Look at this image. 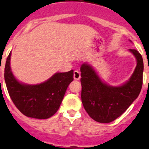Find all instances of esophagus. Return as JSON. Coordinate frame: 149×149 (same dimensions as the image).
<instances>
[{
	"label": "esophagus",
	"mask_w": 149,
	"mask_h": 149,
	"mask_svg": "<svg viewBox=\"0 0 149 149\" xmlns=\"http://www.w3.org/2000/svg\"><path fill=\"white\" fill-rule=\"evenodd\" d=\"M74 80H76V81L80 80V78H81V74H80V72H79L78 71H74Z\"/></svg>",
	"instance_id": "1"
}]
</instances>
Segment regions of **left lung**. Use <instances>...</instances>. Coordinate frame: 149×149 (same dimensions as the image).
Here are the masks:
<instances>
[{
    "mask_svg": "<svg viewBox=\"0 0 149 149\" xmlns=\"http://www.w3.org/2000/svg\"><path fill=\"white\" fill-rule=\"evenodd\" d=\"M128 51L136 59V65L130 78L119 86L104 82L90 63L81 65V100L84 109L96 122L109 123L116 119L140 93L144 68L143 57L136 50Z\"/></svg>",
    "mask_w": 149,
    "mask_h": 149,
    "instance_id": "8db88e82",
    "label": "left lung"
}]
</instances>
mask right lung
I'll use <instances>...</instances> for the list:
<instances>
[{
    "mask_svg": "<svg viewBox=\"0 0 149 149\" xmlns=\"http://www.w3.org/2000/svg\"><path fill=\"white\" fill-rule=\"evenodd\" d=\"M11 52L6 59L4 79L8 93L17 108L30 118L46 119L58 110L68 85L74 80V71L56 72L49 79L38 84L20 82L10 66Z\"/></svg>",
    "mask_w": 149,
    "mask_h": 149,
    "instance_id": "add662e5",
    "label": "right lung"
}]
</instances>
